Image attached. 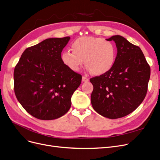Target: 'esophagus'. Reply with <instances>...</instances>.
Listing matches in <instances>:
<instances>
[{
    "label": "esophagus",
    "mask_w": 160,
    "mask_h": 160,
    "mask_svg": "<svg viewBox=\"0 0 160 160\" xmlns=\"http://www.w3.org/2000/svg\"><path fill=\"white\" fill-rule=\"evenodd\" d=\"M82 82H87L89 81V79L87 77H85V76H82Z\"/></svg>",
    "instance_id": "esophagus-1"
}]
</instances>
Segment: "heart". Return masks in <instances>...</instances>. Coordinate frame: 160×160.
<instances>
[{"label": "heart", "instance_id": "obj_1", "mask_svg": "<svg viewBox=\"0 0 160 160\" xmlns=\"http://www.w3.org/2000/svg\"><path fill=\"white\" fill-rule=\"evenodd\" d=\"M72 50H65L61 60L68 69L78 72L84 63L87 70L99 76L108 72L114 65L116 48L112 42L102 38L84 37L75 40Z\"/></svg>", "mask_w": 160, "mask_h": 160}]
</instances>
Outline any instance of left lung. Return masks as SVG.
<instances>
[{
    "mask_svg": "<svg viewBox=\"0 0 160 160\" xmlns=\"http://www.w3.org/2000/svg\"><path fill=\"white\" fill-rule=\"evenodd\" d=\"M114 41L117 55L114 66L107 73L89 80L93 86L91 102L100 115L117 119L131 113L147 95L150 68L141 48L120 35Z\"/></svg>",
    "mask_w": 160,
    "mask_h": 160,
    "instance_id": "1",
    "label": "left lung"
}]
</instances>
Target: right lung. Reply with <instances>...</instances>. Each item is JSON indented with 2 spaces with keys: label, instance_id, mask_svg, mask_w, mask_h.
Here are the masks:
<instances>
[{
  "label": "right lung",
  "instance_id": "right-lung-1",
  "mask_svg": "<svg viewBox=\"0 0 160 160\" xmlns=\"http://www.w3.org/2000/svg\"><path fill=\"white\" fill-rule=\"evenodd\" d=\"M70 37L47 38L23 52L13 72L16 98L27 112L51 120L65 114L82 76L61 60Z\"/></svg>",
  "mask_w": 160,
  "mask_h": 160
}]
</instances>
